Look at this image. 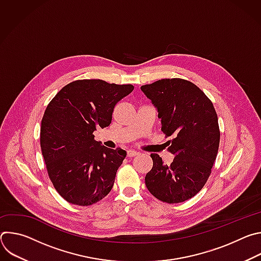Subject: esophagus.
<instances>
[{"label":"esophagus","mask_w":261,"mask_h":261,"mask_svg":"<svg viewBox=\"0 0 261 261\" xmlns=\"http://www.w3.org/2000/svg\"><path fill=\"white\" fill-rule=\"evenodd\" d=\"M138 154H139V153L136 152V151H134V150H128V151H127V156H128L129 158L135 157V156H137Z\"/></svg>","instance_id":"1"}]
</instances>
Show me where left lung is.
<instances>
[{"mask_svg": "<svg viewBox=\"0 0 261 261\" xmlns=\"http://www.w3.org/2000/svg\"><path fill=\"white\" fill-rule=\"evenodd\" d=\"M152 100L161 119V130L171 137L170 165L158 154H151L153 167L145 175V186L157 199L178 203L195 196L206 182L216 160L220 130L212 101L193 83L165 79L140 87Z\"/></svg>", "mask_w": 261, "mask_h": 261, "instance_id": "obj_1", "label": "left lung"}]
</instances>
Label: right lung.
I'll use <instances>...</instances> for the list:
<instances>
[{
    "mask_svg": "<svg viewBox=\"0 0 261 261\" xmlns=\"http://www.w3.org/2000/svg\"><path fill=\"white\" fill-rule=\"evenodd\" d=\"M133 89L81 80L65 86L47 105L41 121V151L54 187L66 201L88 206L113 189L127 153L102 145L93 133L110 125L116 104Z\"/></svg>",
    "mask_w": 261,
    "mask_h": 261,
    "instance_id": "obj_1",
    "label": "right lung"
}]
</instances>
